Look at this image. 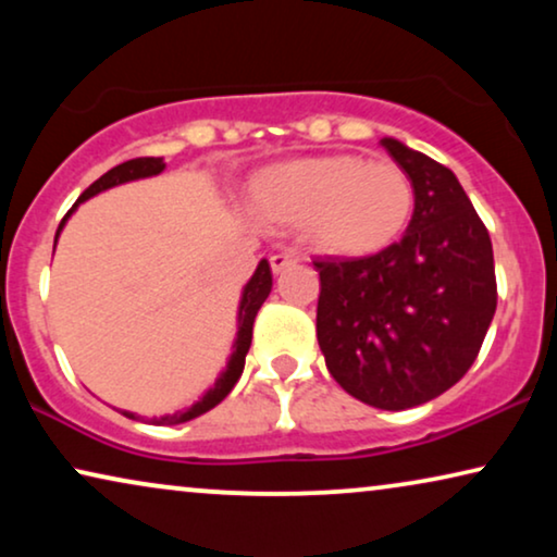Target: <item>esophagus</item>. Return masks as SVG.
<instances>
[{
	"instance_id": "obj_1",
	"label": "esophagus",
	"mask_w": 557,
	"mask_h": 557,
	"mask_svg": "<svg viewBox=\"0 0 557 557\" xmlns=\"http://www.w3.org/2000/svg\"><path fill=\"white\" fill-rule=\"evenodd\" d=\"M294 263H296V256H292V253H273L271 256V271L273 273L286 271L288 265H294Z\"/></svg>"
}]
</instances>
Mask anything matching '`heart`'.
Listing matches in <instances>:
<instances>
[{"mask_svg": "<svg viewBox=\"0 0 557 557\" xmlns=\"http://www.w3.org/2000/svg\"><path fill=\"white\" fill-rule=\"evenodd\" d=\"M248 205L265 225L301 231L319 253L368 258L403 238L416 193L395 162L319 154L258 172L248 185Z\"/></svg>", "mask_w": 557, "mask_h": 557, "instance_id": "obj_1", "label": "heart"}]
</instances>
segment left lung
Here are the masks:
<instances>
[{
  "label": "left lung",
  "mask_w": 557,
  "mask_h": 557,
  "mask_svg": "<svg viewBox=\"0 0 557 557\" xmlns=\"http://www.w3.org/2000/svg\"><path fill=\"white\" fill-rule=\"evenodd\" d=\"M416 193L406 235L368 258H324L317 339L332 377L368 406L406 410L459 383L497 309L490 233L448 166L383 139Z\"/></svg>",
  "instance_id": "1"
}]
</instances>
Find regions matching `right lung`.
I'll return each mask as SVG.
<instances>
[{
  "label": "right lung",
  "instance_id": "right-lung-1",
  "mask_svg": "<svg viewBox=\"0 0 557 557\" xmlns=\"http://www.w3.org/2000/svg\"><path fill=\"white\" fill-rule=\"evenodd\" d=\"M164 159L162 157H139V159H128V162L113 166V170H109L103 174V177H98L94 185H90L86 193H83L78 197V202L73 205L71 210H67V215L78 208L81 202H86L88 197H94L98 193H103V189H111L116 185H124V182H134V180H144V177H154V174H159L164 170ZM67 215L63 218V223H60L58 227V235L60 231H63L65 220ZM271 286H273V276H271V265L269 261L258 263V269L253 276H250V281L246 284V288H243V296H240V307H238V337H235V345H233V355L231 360H227V368L223 375H220L215 380V385L210 387L208 393L202 395L200 400L195 403V406H189L187 410H182V413H172V416H162V418H151V423L157 425H174V423H185V421H193V418L208 413L210 408H215L220 400L225 398L227 393L233 391L235 383H238L240 375H243V368H246V355L250 349V339H253V322H256V314L258 309H261V304L269 299L271 294ZM124 416L134 418V421H141V416L136 413H128V410H124Z\"/></svg>",
  "mask_w": 557,
  "mask_h": 557
}]
</instances>
